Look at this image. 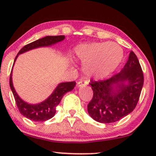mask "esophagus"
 I'll use <instances>...</instances> for the list:
<instances>
[{
    "mask_svg": "<svg viewBox=\"0 0 156 156\" xmlns=\"http://www.w3.org/2000/svg\"><path fill=\"white\" fill-rule=\"evenodd\" d=\"M85 85H87L86 81L80 80V81H79V82H77V84H76V87H84V86H85Z\"/></svg>",
    "mask_w": 156,
    "mask_h": 156,
    "instance_id": "1",
    "label": "esophagus"
}]
</instances>
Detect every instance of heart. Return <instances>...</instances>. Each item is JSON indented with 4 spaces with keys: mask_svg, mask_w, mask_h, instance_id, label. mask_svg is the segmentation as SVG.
I'll return each mask as SVG.
<instances>
[{
    "mask_svg": "<svg viewBox=\"0 0 156 156\" xmlns=\"http://www.w3.org/2000/svg\"><path fill=\"white\" fill-rule=\"evenodd\" d=\"M76 59L83 63V70L89 77L102 79L118 67L123 59L122 48L115 42L81 44L73 51Z\"/></svg>",
    "mask_w": 156,
    "mask_h": 156,
    "instance_id": "heart-1",
    "label": "heart"
}]
</instances>
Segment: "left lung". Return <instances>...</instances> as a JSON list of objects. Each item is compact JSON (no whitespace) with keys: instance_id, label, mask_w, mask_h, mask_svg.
I'll list each match as a JSON object with an SVG mask.
<instances>
[{"instance_id":"8db88e82","label":"left lung","mask_w":156,"mask_h":156,"mask_svg":"<svg viewBox=\"0 0 156 156\" xmlns=\"http://www.w3.org/2000/svg\"><path fill=\"white\" fill-rule=\"evenodd\" d=\"M144 73L133 51L120 72L106 80L90 81L93 98L89 114L99 123L118 121L133 111L144 85Z\"/></svg>"}]
</instances>
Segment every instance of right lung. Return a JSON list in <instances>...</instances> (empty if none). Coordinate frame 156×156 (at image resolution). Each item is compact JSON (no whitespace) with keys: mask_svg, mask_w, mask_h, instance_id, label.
<instances>
[{"mask_svg":"<svg viewBox=\"0 0 156 156\" xmlns=\"http://www.w3.org/2000/svg\"><path fill=\"white\" fill-rule=\"evenodd\" d=\"M64 39H65L64 35L46 36V37H42L41 39L35 40L31 43L27 44L19 51L18 55L16 57V59H15L14 63L18 55L33 50V49L40 48V47L50 46L52 44L61 42ZM12 69L10 75V87L12 90V94L14 96L19 112L26 118L34 121H45L52 118L56 113V106L61 101L63 96L68 91H72L76 85L75 82L60 83L56 87V89H55L52 94L44 101L37 104H30L21 99L15 90L12 81Z\"/></svg>","mask_w":156,"mask_h":156,"instance_id":"1","label":"right lung"}]
</instances>
